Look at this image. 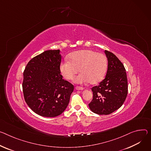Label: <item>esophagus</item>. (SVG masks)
Masks as SVG:
<instances>
[{
  "label": "esophagus",
  "instance_id": "1",
  "mask_svg": "<svg viewBox=\"0 0 151 151\" xmlns=\"http://www.w3.org/2000/svg\"><path fill=\"white\" fill-rule=\"evenodd\" d=\"M75 89L77 90H84V88L81 87H79V86H76Z\"/></svg>",
  "mask_w": 151,
  "mask_h": 151
}]
</instances>
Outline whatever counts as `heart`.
Masks as SVG:
<instances>
[{"mask_svg": "<svg viewBox=\"0 0 151 151\" xmlns=\"http://www.w3.org/2000/svg\"><path fill=\"white\" fill-rule=\"evenodd\" d=\"M107 67V59L104 54L92 50H81L71 53L69 61L64 60L60 69L63 77L68 80L72 79L79 70L81 73L75 79V83L94 84L103 79Z\"/></svg>", "mask_w": 151, "mask_h": 151, "instance_id": "b5f03b06", "label": "heart"}]
</instances>
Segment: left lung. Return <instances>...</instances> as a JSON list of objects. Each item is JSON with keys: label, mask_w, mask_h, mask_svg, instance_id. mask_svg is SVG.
I'll use <instances>...</instances> for the list:
<instances>
[{"label": "left lung", "mask_w": 151, "mask_h": 151, "mask_svg": "<svg viewBox=\"0 0 151 151\" xmlns=\"http://www.w3.org/2000/svg\"><path fill=\"white\" fill-rule=\"evenodd\" d=\"M108 68L105 79L91 88L93 99L88 104L93 113L109 114L124 103L128 94V80L124 65L112 52L105 50Z\"/></svg>", "instance_id": "left-lung-1"}]
</instances>
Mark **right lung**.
<instances>
[{"instance_id":"right-lung-1","label":"right lung","mask_w":151,"mask_h":151,"mask_svg":"<svg viewBox=\"0 0 151 151\" xmlns=\"http://www.w3.org/2000/svg\"><path fill=\"white\" fill-rule=\"evenodd\" d=\"M60 50L45 51L32 58L23 72L25 102L36 114L53 117L66 109L74 86L63 79Z\"/></svg>"}]
</instances>
